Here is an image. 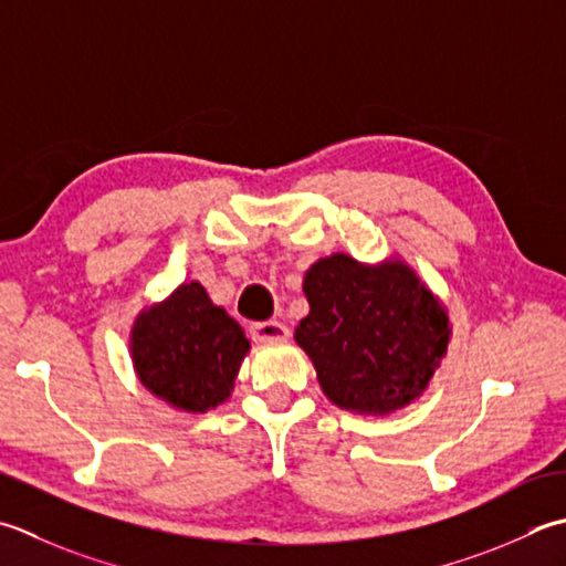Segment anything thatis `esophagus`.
Returning a JSON list of instances; mask_svg holds the SVG:
<instances>
[{
    "instance_id": "34e87169",
    "label": "esophagus",
    "mask_w": 566,
    "mask_h": 566,
    "mask_svg": "<svg viewBox=\"0 0 566 566\" xmlns=\"http://www.w3.org/2000/svg\"><path fill=\"white\" fill-rule=\"evenodd\" d=\"M250 336L254 343H282L290 338V328H286L282 321H262V324H252Z\"/></svg>"
}]
</instances>
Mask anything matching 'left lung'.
Instances as JSON below:
<instances>
[{"instance_id": "left-lung-1", "label": "left lung", "mask_w": 566, "mask_h": 566, "mask_svg": "<svg viewBox=\"0 0 566 566\" xmlns=\"http://www.w3.org/2000/svg\"><path fill=\"white\" fill-rule=\"evenodd\" d=\"M308 316L294 331L328 402L390 417L417 402L444 360L451 321L441 298L400 254L360 262L346 252L304 274Z\"/></svg>"}]
</instances>
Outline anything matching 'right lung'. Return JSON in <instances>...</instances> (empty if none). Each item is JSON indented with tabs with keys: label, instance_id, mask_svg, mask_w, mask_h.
Masks as SVG:
<instances>
[{
	"label": "right lung",
	"instance_id": "1",
	"mask_svg": "<svg viewBox=\"0 0 566 566\" xmlns=\"http://www.w3.org/2000/svg\"><path fill=\"white\" fill-rule=\"evenodd\" d=\"M248 353L245 331L196 280L144 306L129 328L137 380L186 415H206L223 405Z\"/></svg>",
	"mask_w": 566,
	"mask_h": 566
}]
</instances>
